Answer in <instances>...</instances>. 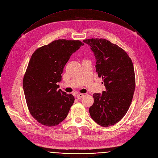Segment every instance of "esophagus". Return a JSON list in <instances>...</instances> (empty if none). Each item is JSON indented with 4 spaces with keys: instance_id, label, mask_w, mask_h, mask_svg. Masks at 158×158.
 I'll list each match as a JSON object with an SVG mask.
<instances>
[{
    "instance_id": "1",
    "label": "esophagus",
    "mask_w": 158,
    "mask_h": 158,
    "mask_svg": "<svg viewBox=\"0 0 158 158\" xmlns=\"http://www.w3.org/2000/svg\"><path fill=\"white\" fill-rule=\"evenodd\" d=\"M84 96V94H77V99H81Z\"/></svg>"
}]
</instances>
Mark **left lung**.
Returning <instances> with one entry per match:
<instances>
[{
  "label": "left lung",
  "mask_w": 158,
  "mask_h": 158,
  "mask_svg": "<svg viewBox=\"0 0 158 158\" xmlns=\"http://www.w3.org/2000/svg\"><path fill=\"white\" fill-rule=\"evenodd\" d=\"M96 60L98 77L102 78L105 91L93 94L94 104L89 108L92 119L108 127L119 122L131 104L135 87L134 65L126 52L104 39L84 40Z\"/></svg>",
  "instance_id": "1"
}]
</instances>
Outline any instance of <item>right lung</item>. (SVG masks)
Segmentation results:
<instances>
[{"label": "right lung", "mask_w": 158, "mask_h": 158, "mask_svg": "<svg viewBox=\"0 0 158 158\" xmlns=\"http://www.w3.org/2000/svg\"><path fill=\"white\" fill-rule=\"evenodd\" d=\"M83 45L80 40L59 39L32 54L23 86L29 112L42 124L54 126L67 117L75 98L57 89V83L71 55Z\"/></svg>", "instance_id": "right-lung-1"}]
</instances>
